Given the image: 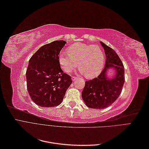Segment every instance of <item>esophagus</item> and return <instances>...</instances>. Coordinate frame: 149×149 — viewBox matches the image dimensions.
Returning a JSON list of instances; mask_svg holds the SVG:
<instances>
[{
    "label": "esophagus",
    "mask_w": 149,
    "mask_h": 149,
    "mask_svg": "<svg viewBox=\"0 0 149 149\" xmlns=\"http://www.w3.org/2000/svg\"><path fill=\"white\" fill-rule=\"evenodd\" d=\"M77 79H78V77H76V76H72V80L75 81Z\"/></svg>",
    "instance_id": "1"
}]
</instances>
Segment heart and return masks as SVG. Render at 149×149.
<instances>
[{
    "mask_svg": "<svg viewBox=\"0 0 149 149\" xmlns=\"http://www.w3.org/2000/svg\"><path fill=\"white\" fill-rule=\"evenodd\" d=\"M68 54L60 53L58 62L61 68L70 73L78 66L85 77L92 79L102 72L104 64V54L95 45L75 43L67 48Z\"/></svg>",
    "mask_w": 149,
    "mask_h": 149,
    "instance_id": "obj_1",
    "label": "heart"
}]
</instances>
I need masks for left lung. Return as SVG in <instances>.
<instances>
[{
  "instance_id": "left-lung-1",
  "label": "left lung",
  "mask_w": 149,
  "mask_h": 149,
  "mask_svg": "<svg viewBox=\"0 0 149 149\" xmlns=\"http://www.w3.org/2000/svg\"><path fill=\"white\" fill-rule=\"evenodd\" d=\"M106 55L105 67L97 78L86 81L82 91L85 104L90 108L102 109L109 107L118 98L125 81L124 68L116 52L100 42ZM112 70L111 76L108 73Z\"/></svg>"
}]
</instances>
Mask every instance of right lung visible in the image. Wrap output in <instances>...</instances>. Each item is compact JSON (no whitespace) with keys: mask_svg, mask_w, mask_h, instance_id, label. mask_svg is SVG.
<instances>
[{"mask_svg":"<svg viewBox=\"0 0 149 149\" xmlns=\"http://www.w3.org/2000/svg\"><path fill=\"white\" fill-rule=\"evenodd\" d=\"M66 42L56 40L40 47L31 57L26 72V87L36 104L56 107L62 102L66 90L72 83L58 62L61 49Z\"/></svg>","mask_w":149,"mask_h":149,"instance_id":"right-lung-1","label":"right lung"}]
</instances>
